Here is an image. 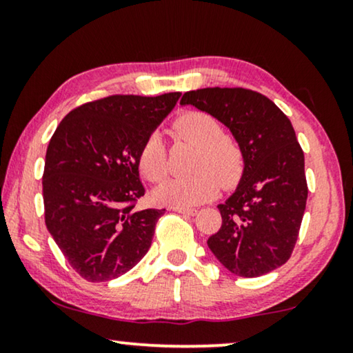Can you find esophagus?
I'll use <instances>...</instances> for the list:
<instances>
[{"label":"esophagus","mask_w":353,"mask_h":353,"mask_svg":"<svg viewBox=\"0 0 353 353\" xmlns=\"http://www.w3.org/2000/svg\"><path fill=\"white\" fill-rule=\"evenodd\" d=\"M173 212H178V214H183V215H191L194 216L197 214L196 209H186V207H172Z\"/></svg>","instance_id":"obj_1"}]
</instances>
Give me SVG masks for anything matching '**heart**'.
<instances>
[{
	"instance_id": "1",
	"label": "heart",
	"mask_w": 353,
	"mask_h": 353,
	"mask_svg": "<svg viewBox=\"0 0 353 353\" xmlns=\"http://www.w3.org/2000/svg\"><path fill=\"white\" fill-rule=\"evenodd\" d=\"M178 138L197 146L190 176L172 178L154 191L159 202L175 207H190L212 199L219 185L231 186L243 173V151L233 138L225 137L219 120L201 110L181 114L173 122ZM139 172L146 180L156 183L168 172L167 148L161 133H149L138 152Z\"/></svg>"
}]
</instances>
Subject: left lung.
Segmentation results:
<instances>
[{"instance_id": "left-lung-1", "label": "left lung", "mask_w": 353, "mask_h": 353, "mask_svg": "<svg viewBox=\"0 0 353 353\" xmlns=\"http://www.w3.org/2000/svg\"><path fill=\"white\" fill-rule=\"evenodd\" d=\"M181 105L210 114L243 151V175L219 204L221 226L207 239L215 259L243 278L284 265L296 245L307 204L305 159L291 120L267 96L244 88L188 91Z\"/></svg>"}]
</instances>
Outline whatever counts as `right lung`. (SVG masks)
Wrapping results in <instances>:
<instances>
[{
	"instance_id": "add662e5",
	"label": "right lung",
	"mask_w": 353,
	"mask_h": 353,
	"mask_svg": "<svg viewBox=\"0 0 353 353\" xmlns=\"http://www.w3.org/2000/svg\"><path fill=\"white\" fill-rule=\"evenodd\" d=\"M180 96H109L74 109L57 125L43 173L45 221L86 281L122 276L151 248L163 210L134 209L144 196L138 152Z\"/></svg>"
}]
</instances>
